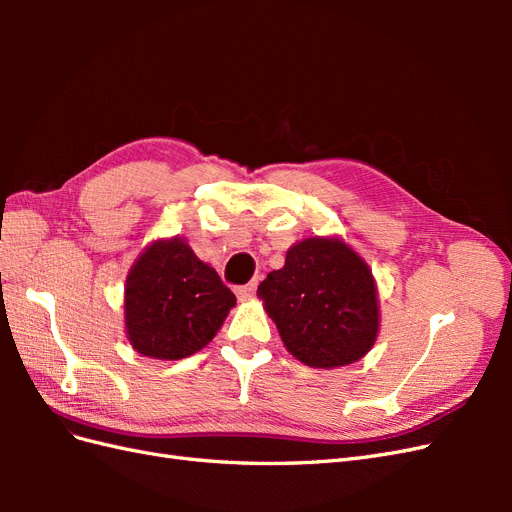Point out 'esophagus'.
Returning <instances> with one entry per match:
<instances>
[{
  "label": "esophagus",
  "mask_w": 512,
  "mask_h": 512,
  "mask_svg": "<svg viewBox=\"0 0 512 512\" xmlns=\"http://www.w3.org/2000/svg\"><path fill=\"white\" fill-rule=\"evenodd\" d=\"M235 292H237V297H239V299H252V297H254V292H256V282H250V284H245V286H239Z\"/></svg>",
  "instance_id": "esophagus-1"
}]
</instances>
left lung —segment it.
I'll list each match as a JSON object with an SVG mask.
<instances>
[{"label":"left lung","mask_w":512,"mask_h":512,"mask_svg":"<svg viewBox=\"0 0 512 512\" xmlns=\"http://www.w3.org/2000/svg\"><path fill=\"white\" fill-rule=\"evenodd\" d=\"M286 350L318 369L350 365L376 344L378 288L367 262L339 237H309L258 286Z\"/></svg>","instance_id":"obj_1"}]
</instances>
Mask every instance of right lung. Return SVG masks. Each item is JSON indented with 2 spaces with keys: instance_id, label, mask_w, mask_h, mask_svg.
Listing matches in <instances>:
<instances>
[{
  "instance_id": "obj_1",
  "label": "right lung",
  "mask_w": 512,
  "mask_h": 512,
  "mask_svg": "<svg viewBox=\"0 0 512 512\" xmlns=\"http://www.w3.org/2000/svg\"><path fill=\"white\" fill-rule=\"evenodd\" d=\"M237 299L179 237L153 241L126 280V333L136 352L179 361L205 348Z\"/></svg>"
}]
</instances>
